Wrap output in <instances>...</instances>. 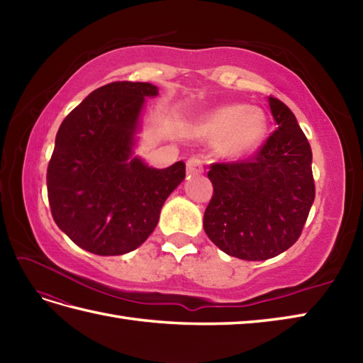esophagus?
Here are the masks:
<instances>
[{
  "instance_id": "esophagus-1",
  "label": "esophagus",
  "mask_w": 363,
  "mask_h": 363,
  "mask_svg": "<svg viewBox=\"0 0 363 363\" xmlns=\"http://www.w3.org/2000/svg\"><path fill=\"white\" fill-rule=\"evenodd\" d=\"M187 173L189 174H199L203 173V160L201 157L194 156L187 160Z\"/></svg>"
}]
</instances>
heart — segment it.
Segmentation results:
<instances>
[{
  "instance_id": "obj_1",
  "label": "heart",
  "mask_w": 363,
  "mask_h": 363,
  "mask_svg": "<svg viewBox=\"0 0 363 363\" xmlns=\"http://www.w3.org/2000/svg\"><path fill=\"white\" fill-rule=\"evenodd\" d=\"M203 133L211 140H220V151L225 156L243 157L264 140L267 117L256 107L223 106L207 115L203 121Z\"/></svg>"
}]
</instances>
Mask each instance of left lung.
Returning <instances> with one entry per match:
<instances>
[{"label":"left lung","instance_id":"1","mask_svg":"<svg viewBox=\"0 0 363 363\" xmlns=\"http://www.w3.org/2000/svg\"><path fill=\"white\" fill-rule=\"evenodd\" d=\"M276 130L248 160L212 164L204 230L221 251L267 260L295 243L315 199L312 150L295 115L268 96Z\"/></svg>","mask_w":363,"mask_h":363}]
</instances>
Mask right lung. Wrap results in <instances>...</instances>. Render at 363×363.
Segmentation results:
<instances>
[{"instance_id":"right-lung-1","label":"right lung","mask_w":363,"mask_h":363,"mask_svg":"<svg viewBox=\"0 0 363 363\" xmlns=\"http://www.w3.org/2000/svg\"><path fill=\"white\" fill-rule=\"evenodd\" d=\"M148 82L118 81L99 87L60 125L46 169L56 225L98 256L138 248L157 226L160 209L186 177L182 160L157 169L133 157Z\"/></svg>"}]
</instances>
